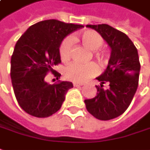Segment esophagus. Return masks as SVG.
I'll return each instance as SVG.
<instances>
[{
    "instance_id": "esophagus-1",
    "label": "esophagus",
    "mask_w": 150,
    "mask_h": 150,
    "mask_svg": "<svg viewBox=\"0 0 150 150\" xmlns=\"http://www.w3.org/2000/svg\"><path fill=\"white\" fill-rule=\"evenodd\" d=\"M73 85H74V87H78V86H82V85H83V83H77V82H73Z\"/></svg>"
}]
</instances>
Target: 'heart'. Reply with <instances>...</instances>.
<instances>
[{
	"mask_svg": "<svg viewBox=\"0 0 150 150\" xmlns=\"http://www.w3.org/2000/svg\"><path fill=\"white\" fill-rule=\"evenodd\" d=\"M73 40H79L86 48L91 51L100 49L103 45V38L98 33L92 29L85 30L77 36H68L65 38L59 47V53L62 62H68L71 57ZM98 61L101 63L104 62L105 58L103 55L98 54ZM97 73V67L94 63L79 64L71 63L68 65L64 70V75L66 78L75 82H83L89 79Z\"/></svg>",
	"mask_w": 150,
	"mask_h": 150,
	"instance_id": "b5f03b06",
	"label": "heart"
}]
</instances>
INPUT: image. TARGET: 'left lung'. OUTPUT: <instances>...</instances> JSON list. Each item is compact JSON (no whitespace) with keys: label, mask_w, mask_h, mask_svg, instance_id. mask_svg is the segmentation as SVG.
I'll list each match as a JSON object with an SVG mask.
<instances>
[{"label":"left lung","mask_w":150,"mask_h":150,"mask_svg":"<svg viewBox=\"0 0 150 150\" xmlns=\"http://www.w3.org/2000/svg\"><path fill=\"white\" fill-rule=\"evenodd\" d=\"M99 33L110 46L112 52L104 73L97 79V95L85 99L86 108L94 117L107 121L119 117L131 104L139 84L140 63L138 52L132 41L124 33L108 24L86 25ZM107 83L108 90L102 88Z\"/></svg>","instance_id":"obj_1"}]
</instances>
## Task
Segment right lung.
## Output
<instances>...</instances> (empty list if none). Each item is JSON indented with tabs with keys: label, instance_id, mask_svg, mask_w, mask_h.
Wrapping results in <instances>:
<instances>
[{
	"label": "right lung",
	"instance_id": "1",
	"mask_svg": "<svg viewBox=\"0 0 150 150\" xmlns=\"http://www.w3.org/2000/svg\"><path fill=\"white\" fill-rule=\"evenodd\" d=\"M48 19L30 26L19 38L11 56V77L15 98L25 112L36 117H47L61 108L71 82L45 81L51 72L56 79L61 74L53 70L60 64L59 47L69 33L83 28Z\"/></svg>",
	"mask_w": 150,
	"mask_h": 150
}]
</instances>
